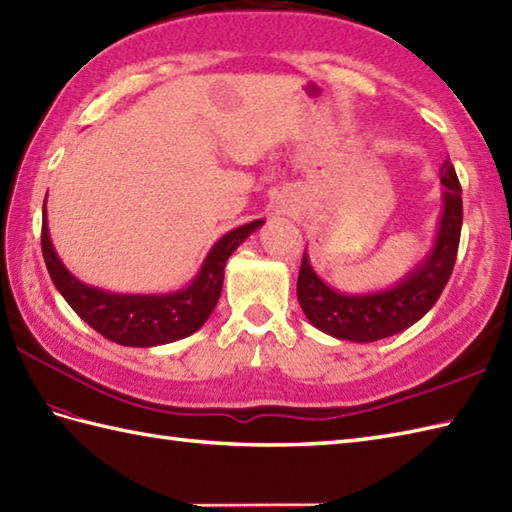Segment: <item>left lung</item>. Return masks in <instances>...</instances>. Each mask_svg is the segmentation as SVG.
I'll return each instance as SVG.
<instances>
[{
  "label": "left lung",
  "instance_id": "obj_1",
  "mask_svg": "<svg viewBox=\"0 0 512 512\" xmlns=\"http://www.w3.org/2000/svg\"><path fill=\"white\" fill-rule=\"evenodd\" d=\"M442 211L431 248L396 284L383 290L343 292L314 270L308 250L297 279V299L314 328L339 341L372 343L394 336L420 321L453 273L462 231V189L449 160L440 167Z\"/></svg>",
  "mask_w": 512,
  "mask_h": 512
}]
</instances>
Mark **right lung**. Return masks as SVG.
Wrapping results in <instances>:
<instances>
[{
	"label": "right lung",
	"mask_w": 512,
	"mask_h": 512,
	"mask_svg": "<svg viewBox=\"0 0 512 512\" xmlns=\"http://www.w3.org/2000/svg\"><path fill=\"white\" fill-rule=\"evenodd\" d=\"M264 220H253L222 235L206 253L198 273L187 286L162 295L110 292L83 284L54 250L43 202L41 250L52 284L79 317L105 339L127 347H156L198 332L217 306L224 284V266L235 248L253 235Z\"/></svg>",
	"instance_id": "obj_1"
}]
</instances>
